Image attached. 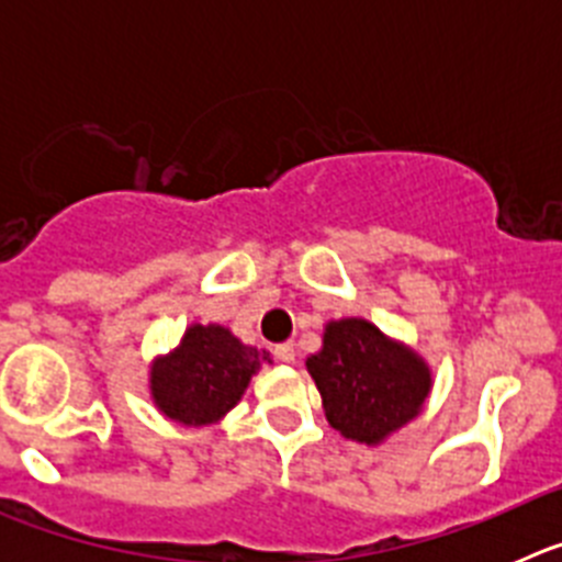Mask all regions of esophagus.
Instances as JSON below:
<instances>
[{"mask_svg": "<svg viewBox=\"0 0 562 562\" xmlns=\"http://www.w3.org/2000/svg\"><path fill=\"white\" fill-rule=\"evenodd\" d=\"M276 357L281 362H295V346H292V342H278Z\"/></svg>", "mask_w": 562, "mask_h": 562, "instance_id": "obj_1", "label": "esophagus"}]
</instances>
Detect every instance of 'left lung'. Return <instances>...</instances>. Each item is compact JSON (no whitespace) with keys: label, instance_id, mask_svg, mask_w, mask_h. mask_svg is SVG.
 <instances>
[{"label":"left lung","instance_id":"1","mask_svg":"<svg viewBox=\"0 0 562 562\" xmlns=\"http://www.w3.org/2000/svg\"><path fill=\"white\" fill-rule=\"evenodd\" d=\"M306 371L331 428L369 448L414 422L434 389L428 360L366 317L329 321L321 351L306 357Z\"/></svg>","mask_w":562,"mask_h":562}]
</instances>
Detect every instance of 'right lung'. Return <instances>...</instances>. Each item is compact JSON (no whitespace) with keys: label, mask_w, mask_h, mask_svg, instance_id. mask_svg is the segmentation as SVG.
Here are the masks:
<instances>
[{"label":"right lung","mask_w":562,"mask_h":562,"mask_svg":"<svg viewBox=\"0 0 562 562\" xmlns=\"http://www.w3.org/2000/svg\"><path fill=\"white\" fill-rule=\"evenodd\" d=\"M270 351L247 346L227 326L191 324L177 349L148 366L154 408L186 428L220 425L236 408Z\"/></svg>","instance_id":"right-lung-1"}]
</instances>
